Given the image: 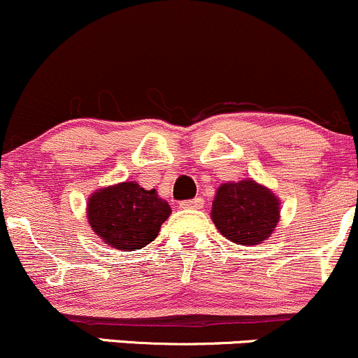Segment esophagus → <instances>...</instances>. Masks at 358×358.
Returning a JSON list of instances; mask_svg holds the SVG:
<instances>
[{
  "mask_svg": "<svg viewBox=\"0 0 358 358\" xmlns=\"http://www.w3.org/2000/svg\"><path fill=\"white\" fill-rule=\"evenodd\" d=\"M202 206H204V201H202L201 197L189 199V201L180 202V208H182V209H201Z\"/></svg>",
  "mask_w": 358,
  "mask_h": 358,
  "instance_id": "34e87169",
  "label": "esophagus"
}]
</instances>
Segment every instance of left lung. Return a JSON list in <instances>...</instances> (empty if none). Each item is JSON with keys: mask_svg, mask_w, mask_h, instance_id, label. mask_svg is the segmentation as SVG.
Segmentation results:
<instances>
[{"mask_svg": "<svg viewBox=\"0 0 358 358\" xmlns=\"http://www.w3.org/2000/svg\"><path fill=\"white\" fill-rule=\"evenodd\" d=\"M210 217L229 242L259 245L269 238L280 221V201L254 180L223 183L213 201Z\"/></svg>", "mask_w": 358, "mask_h": 358, "instance_id": "left-lung-1", "label": "left lung"}]
</instances>
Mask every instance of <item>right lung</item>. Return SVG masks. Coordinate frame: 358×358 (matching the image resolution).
<instances>
[{"mask_svg": "<svg viewBox=\"0 0 358 358\" xmlns=\"http://www.w3.org/2000/svg\"><path fill=\"white\" fill-rule=\"evenodd\" d=\"M171 208L156 190H145L137 182L104 187L89 197L90 228L110 247L138 250L152 242Z\"/></svg>", "mask_w": 358, "mask_h": 358, "instance_id": "obj_1", "label": "right lung"}]
</instances>
